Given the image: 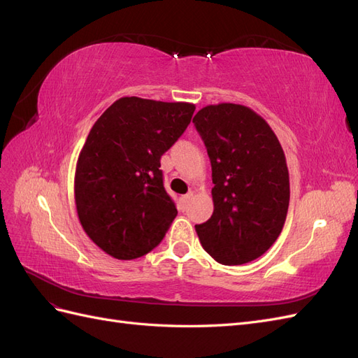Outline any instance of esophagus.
Here are the masks:
<instances>
[{
  "mask_svg": "<svg viewBox=\"0 0 358 358\" xmlns=\"http://www.w3.org/2000/svg\"><path fill=\"white\" fill-rule=\"evenodd\" d=\"M191 197H192V192H191V191H189L188 194H185V196L180 197V208H182V209H187V206H188Z\"/></svg>",
  "mask_w": 358,
  "mask_h": 358,
  "instance_id": "34e87169",
  "label": "esophagus"
}]
</instances>
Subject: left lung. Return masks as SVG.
<instances>
[{
    "instance_id": "left-lung-1",
    "label": "left lung",
    "mask_w": 358,
    "mask_h": 358,
    "mask_svg": "<svg viewBox=\"0 0 358 358\" xmlns=\"http://www.w3.org/2000/svg\"><path fill=\"white\" fill-rule=\"evenodd\" d=\"M212 166L213 213L196 225L204 251L224 266L262 257L279 237L289 204L285 154L246 106H206L192 119Z\"/></svg>"
}]
</instances>
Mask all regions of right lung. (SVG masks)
Returning a JSON list of instances; mask_svg holds the SVG:
<instances>
[{"label":"right lung","mask_w":358,"mask_h":358,"mask_svg":"<svg viewBox=\"0 0 358 358\" xmlns=\"http://www.w3.org/2000/svg\"><path fill=\"white\" fill-rule=\"evenodd\" d=\"M196 106L124 96L94 124L74 175L79 221L117 259H134L164 239L178 209L162 183L161 157L191 122Z\"/></svg>","instance_id":"1"}]
</instances>
